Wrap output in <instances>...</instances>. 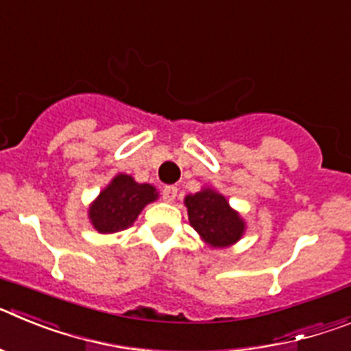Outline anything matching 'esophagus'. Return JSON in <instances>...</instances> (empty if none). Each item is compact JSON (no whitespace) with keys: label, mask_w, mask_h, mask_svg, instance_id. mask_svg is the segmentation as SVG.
Wrapping results in <instances>:
<instances>
[{"label":"esophagus","mask_w":351,"mask_h":351,"mask_svg":"<svg viewBox=\"0 0 351 351\" xmlns=\"http://www.w3.org/2000/svg\"><path fill=\"white\" fill-rule=\"evenodd\" d=\"M161 197L165 202H173V198L178 197V188L176 186H165L163 190H161Z\"/></svg>","instance_id":"obj_1"}]
</instances>
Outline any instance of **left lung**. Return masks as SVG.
I'll return each instance as SVG.
<instances>
[{"label":"left lung","instance_id":"8db88e82","mask_svg":"<svg viewBox=\"0 0 351 351\" xmlns=\"http://www.w3.org/2000/svg\"><path fill=\"white\" fill-rule=\"evenodd\" d=\"M188 218L198 235L213 247H228L243 237L246 223L218 191L204 188L184 198Z\"/></svg>","mask_w":351,"mask_h":351}]
</instances>
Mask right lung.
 I'll use <instances>...</instances> for the list:
<instances>
[{"label": "right lung", "instance_id": "1", "mask_svg": "<svg viewBox=\"0 0 351 351\" xmlns=\"http://www.w3.org/2000/svg\"><path fill=\"white\" fill-rule=\"evenodd\" d=\"M158 191L151 184H138L128 173H117L110 184L89 206V221L100 234H114L133 225Z\"/></svg>", "mask_w": 351, "mask_h": 351}]
</instances>
